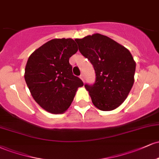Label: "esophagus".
<instances>
[{
  "label": "esophagus",
  "instance_id": "obj_1",
  "mask_svg": "<svg viewBox=\"0 0 159 159\" xmlns=\"http://www.w3.org/2000/svg\"><path fill=\"white\" fill-rule=\"evenodd\" d=\"M80 78H81L82 81H84V75L83 74H81V75H80Z\"/></svg>",
  "mask_w": 159,
  "mask_h": 159
}]
</instances>
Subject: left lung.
<instances>
[{"instance_id": "obj_1", "label": "left lung", "mask_w": 159, "mask_h": 159, "mask_svg": "<svg viewBox=\"0 0 159 159\" xmlns=\"http://www.w3.org/2000/svg\"><path fill=\"white\" fill-rule=\"evenodd\" d=\"M96 72L93 85L86 84L92 102L101 111H112L127 98L134 84L136 63L130 52L99 34L75 39Z\"/></svg>"}]
</instances>
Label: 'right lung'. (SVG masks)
I'll list each match as a JSON object with an SVG mask.
<instances>
[{"label": "right lung", "instance_id": "obj_1", "mask_svg": "<svg viewBox=\"0 0 159 159\" xmlns=\"http://www.w3.org/2000/svg\"><path fill=\"white\" fill-rule=\"evenodd\" d=\"M78 52L72 39H54L30 54L25 79L33 98L52 114H63L73 101L83 81L72 74L69 57Z\"/></svg>", "mask_w": 159, "mask_h": 159}]
</instances>
